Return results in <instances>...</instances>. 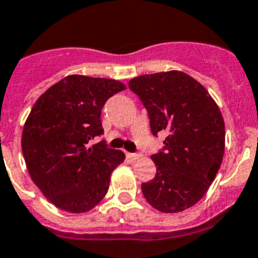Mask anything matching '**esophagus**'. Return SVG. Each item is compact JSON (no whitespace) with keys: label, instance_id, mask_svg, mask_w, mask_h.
<instances>
[{"label":"esophagus","instance_id":"esophagus-1","mask_svg":"<svg viewBox=\"0 0 258 258\" xmlns=\"http://www.w3.org/2000/svg\"><path fill=\"white\" fill-rule=\"evenodd\" d=\"M125 156H127V159H130V160H136V159H139L140 156V153H130V152H127L125 153Z\"/></svg>","mask_w":258,"mask_h":258}]
</instances>
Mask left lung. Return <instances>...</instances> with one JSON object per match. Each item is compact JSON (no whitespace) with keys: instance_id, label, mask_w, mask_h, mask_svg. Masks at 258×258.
I'll return each mask as SVG.
<instances>
[{"instance_id":"left-lung-1","label":"left lung","mask_w":258,"mask_h":258,"mask_svg":"<svg viewBox=\"0 0 258 258\" xmlns=\"http://www.w3.org/2000/svg\"><path fill=\"white\" fill-rule=\"evenodd\" d=\"M128 88L148 111L151 131H165L164 149L152 155L155 178L142 183L147 202L161 213L194 206L209 190L224 155L222 112L205 86L181 71L143 75Z\"/></svg>"}]
</instances>
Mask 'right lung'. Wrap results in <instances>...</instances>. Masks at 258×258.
Returning <instances> with one entry per match:
<instances>
[{
    "instance_id": "1",
    "label": "right lung",
    "mask_w": 258,
    "mask_h": 258,
    "mask_svg": "<svg viewBox=\"0 0 258 258\" xmlns=\"http://www.w3.org/2000/svg\"><path fill=\"white\" fill-rule=\"evenodd\" d=\"M124 89L116 80L71 75L32 106L23 125V157L34 183L60 210L81 214L96 207L112 170L124 161V153L105 142L90 147L103 134V105Z\"/></svg>"
}]
</instances>
